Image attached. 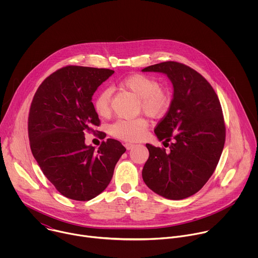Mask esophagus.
<instances>
[{"instance_id":"esophagus-1","label":"esophagus","mask_w":258,"mask_h":258,"mask_svg":"<svg viewBox=\"0 0 258 258\" xmlns=\"http://www.w3.org/2000/svg\"><path fill=\"white\" fill-rule=\"evenodd\" d=\"M124 147H125V148H126L127 150H131V149L134 148L135 145H134L133 143H125V144H124Z\"/></svg>"}]
</instances>
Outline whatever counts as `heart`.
Wrapping results in <instances>:
<instances>
[{"label": "heart", "instance_id": "b5f03b06", "mask_svg": "<svg viewBox=\"0 0 258 258\" xmlns=\"http://www.w3.org/2000/svg\"><path fill=\"white\" fill-rule=\"evenodd\" d=\"M119 87L137 99H139L140 109L152 118L163 116L170 107L171 96L165 89L160 88V84L154 78L145 75H133L119 83ZM111 92L109 90L101 91L94 100V109L99 116L105 117L110 112ZM147 121L138 117L133 119H118L110 126L112 136L135 141L139 139L147 128Z\"/></svg>", "mask_w": 258, "mask_h": 258}]
</instances>
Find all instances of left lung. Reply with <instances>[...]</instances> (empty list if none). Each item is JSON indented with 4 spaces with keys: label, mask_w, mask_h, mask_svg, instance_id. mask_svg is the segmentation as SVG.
<instances>
[{
    "label": "left lung",
    "mask_w": 258,
    "mask_h": 258,
    "mask_svg": "<svg viewBox=\"0 0 258 258\" xmlns=\"http://www.w3.org/2000/svg\"><path fill=\"white\" fill-rule=\"evenodd\" d=\"M142 71L164 73L173 86L170 107L154 130L168 150L146 144L149 158L143 179L164 198H188L207 182L222 155L226 141L222 106L210 84L185 64L166 61Z\"/></svg>",
    "instance_id": "obj_1"
}]
</instances>
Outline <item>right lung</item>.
Returning a JSON list of instances; mask_svg holds the SVG:
<instances>
[{"label": "right lung", "instance_id": "right-lung-1", "mask_svg": "<svg viewBox=\"0 0 258 258\" xmlns=\"http://www.w3.org/2000/svg\"><path fill=\"white\" fill-rule=\"evenodd\" d=\"M114 73L111 69L65 66L49 76L36 90L28 115V138L34 159L59 193L77 201L101 194L125 152L114 139L98 149L85 144L100 119L92 97Z\"/></svg>", "mask_w": 258, "mask_h": 258}]
</instances>
